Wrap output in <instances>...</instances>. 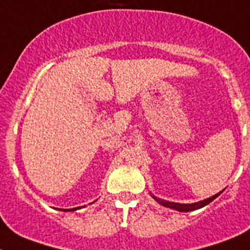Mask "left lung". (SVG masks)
I'll use <instances>...</instances> for the list:
<instances>
[{"label": "left lung", "instance_id": "8db88e82", "mask_svg": "<svg viewBox=\"0 0 250 250\" xmlns=\"http://www.w3.org/2000/svg\"><path fill=\"white\" fill-rule=\"evenodd\" d=\"M221 193V192H220ZM220 193H217V195L212 196V197H209V199L207 200H204V201H200V202H195V204H178V202H169V201H165V200H162V199H158V197H154V199L157 200L158 202H159L160 205H163V206L165 207H169V208H174L176 209V211H180V212H188V211H193V209H197V208H201V207L206 206V205H208L209 202L213 201L214 199H216L217 196L220 195Z\"/></svg>", "mask_w": 250, "mask_h": 250}]
</instances>
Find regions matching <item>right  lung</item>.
Listing matches in <instances>:
<instances>
[{
	"label": "right lung",
	"instance_id": "right-lung-1",
	"mask_svg": "<svg viewBox=\"0 0 250 250\" xmlns=\"http://www.w3.org/2000/svg\"><path fill=\"white\" fill-rule=\"evenodd\" d=\"M78 208H79V207H75V208H70V209H64V208H62V211H65V212H66V211H76V209H78Z\"/></svg>",
	"mask_w": 250,
	"mask_h": 250
}]
</instances>
